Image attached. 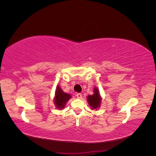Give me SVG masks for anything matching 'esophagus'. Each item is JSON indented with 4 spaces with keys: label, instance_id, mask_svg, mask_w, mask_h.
<instances>
[{
    "label": "esophagus",
    "instance_id": "obj_1",
    "mask_svg": "<svg viewBox=\"0 0 156 156\" xmlns=\"http://www.w3.org/2000/svg\"><path fill=\"white\" fill-rule=\"evenodd\" d=\"M76 96H77V98H79V99H81V98H82V94H81V93H77V94H76Z\"/></svg>",
    "mask_w": 156,
    "mask_h": 156
}]
</instances>
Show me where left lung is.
I'll return each instance as SVG.
<instances>
[{
  "instance_id": "8db88e82",
  "label": "left lung",
  "mask_w": 156,
  "mask_h": 156,
  "mask_svg": "<svg viewBox=\"0 0 156 156\" xmlns=\"http://www.w3.org/2000/svg\"><path fill=\"white\" fill-rule=\"evenodd\" d=\"M87 101L91 109H96L100 108L101 103V97L100 96V91L97 87L94 88V94L92 95L87 96Z\"/></svg>"
}]
</instances>
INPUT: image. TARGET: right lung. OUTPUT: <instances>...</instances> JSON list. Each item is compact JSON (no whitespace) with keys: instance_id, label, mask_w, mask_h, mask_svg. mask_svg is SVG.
Masks as SVG:
<instances>
[{"instance_id":"add662e5","label":"right lung","mask_w":156,"mask_h":156,"mask_svg":"<svg viewBox=\"0 0 156 156\" xmlns=\"http://www.w3.org/2000/svg\"><path fill=\"white\" fill-rule=\"evenodd\" d=\"M71 98L72 96L70 94L63 92L62 88L58 85L56 89L54 98V103L56 107L61 110L63 109Z\"/></svg>"}]
</instances>
